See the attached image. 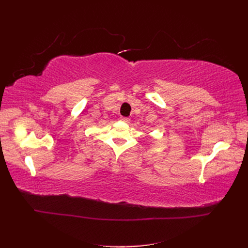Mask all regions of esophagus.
<instances>
[{
    "instance_id": "34e87169",
    "label": "esophagus",
    "mask_w": 248,
    "mask_h": 248,
    "mask_svg": "<svg viewBox=\"0 0 248 248\" xmlns=\"http://www.w3.org/2000/svg\"><path fill=\"white\" fill-rule=\"evenodd\" d=\"M121 121L124 122V123H129V119H128V117H124V116H122V117H121Z\"/></svg>"
}]
</instances>
